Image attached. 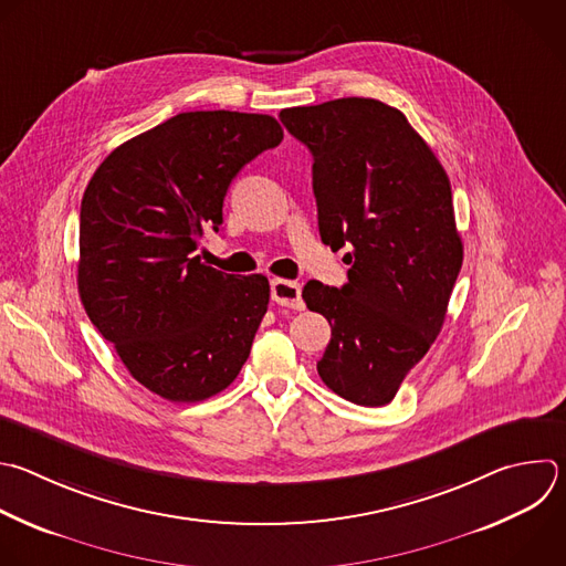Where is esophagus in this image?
<instances>
[{
  "label": "esophagus",
  "mask_w": 566,
  "mask_h": 566,
  "mask_svg": "<svg viewBox=\"0 0 566 566\" xmlns=\"http://www.w3.org/2000/svg\"><path fill=\"white\" fill-rule=\"evenodd\" d=\"M271 297L273 302H277L280 306H286V308H295L300 311L304 306L302 302V289L297 282H291V280H280L275 277L271 282Z\"/></svg>",
  "instance_id": "obj_1"
}]
</instances>
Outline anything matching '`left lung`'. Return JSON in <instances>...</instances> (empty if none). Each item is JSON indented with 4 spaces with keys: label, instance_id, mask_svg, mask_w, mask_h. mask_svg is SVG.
I'll return each instance as SVG.
<instances>
[{
    "label": "left lung",
    "instance_id": "left-lung-1",
    "mask_svg": "<svg viewBox=\"0 0 566 566\" xmlns=\"http://www.w3.org/2000/svg\"><path fill=\"white\" fill-rule=\"evenodd\" d=\"M313 155L319 235L348 264L342 289L306 282L331 324L322 382L359 407L389 405L436 342L462 269L451 181L405 113L342 97L280 113Z\"/></svg>",
    "mask_w": 566,
    "mask_h": 566
}]
</instances>
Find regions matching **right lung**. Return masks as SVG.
Here are the masks:
<instances>
[{"label": "right lung", "instance_id": "right-lung-1", "mask_svg": "<svg viewBox=\"0 0 566 566\" xmlns=\"http://www.w3.org/2000/svg\"><path fill=\"white\" fill-rule=\"evenodd\" d=\"M282 137L271 115L179 113L117 146L86 186L82 304L133 378L168 402L224 391L251 353L269 280L193 253L207 229L220 231L233 177Z\"/></svg>", "mask_w": 566, "mask_h": 566}]
</instances>
